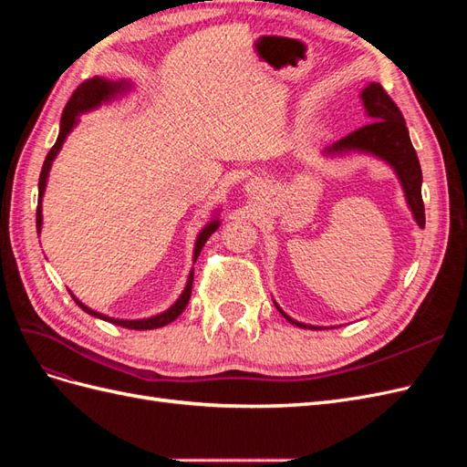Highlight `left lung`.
I'll return each instance as SVG.
<instances>
[{"label":"left lung","mask_w":467,"mask_h":467,"mask_svg":"<svg viewBox=\"0 0 467 467\" xmlns=\"http://www.w3.org/2000/svg\"><path fill=\"white\" fill-rule=\"evenodd\" d=\"M360 97L370 122L362 126V129L347 134L345 138L337 140L333 146L325 148L323 153L337 155V153H347V151H362V153H372L376 158L389 163L401 182L407 204L413 212L415 222L420 225V228H425V204H422V196H420L422 173H420L417 151L411 144V138H409V130L405 126L401 110L391 101V97L386 93L384 88L379 86V83H374V81L368 83V86L362 89ZM278 312L290 323L298 325L302 329H319L316 325L294 321L290 316L282 312L280 307Z\"/></svg>","instance_id":"8db88e82"}]
</instances>
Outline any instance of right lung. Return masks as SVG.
<instances>
[{
    "label": "right lung",
    "instance_id": "add662e5",
    "mask_svg": "<svg viewBox=\"0 0 467 467\" xmlns=\"http://www.w3.org/2000/svg\"><path fill=\"white\" fill-rule=\"evenodd\" d=\"M126 89H130V83L129 81H109L105 78H91L88 81H83L81 86L72 93V97H69V101L66 103L64 107V112H62V120H60V132H58V140H56V144L52 146V150L48 151L45 163H42V171H40V179H38V206H36V232L40 234V228H42V208H40V202H42V194H45V189H47V179H48V171L52 167V161L56 155H58L62 144L66 136L72 132L74 126L78 124V117L83 115V112H88L91 109H97L101 103H107L110 101L112 97H117L119 93H124ZM220 222L218 220H212L206 228H202V232L199 234V237H196V244H194V255H192V261L199 259L201 251L206 244V239L214 234L218 230ZM192 276H194V271H191L189 275V280H187V286L185 290H182V294L179 296V300L165 309L163 314L160 316H153V317H148V319H115V317H109V316H103V314H97L93 312L91 307L83 306L76 296L72 294L74 302L83 309V312H88L89 316H95L99 319L103 321H109V323H115V325H120V327H126V329H136V331H144V329H158V327H163V325L175 321L181 314L182 309L187 307L189 304V298H191V290H192Z\"/></svg>",
    "mask_w": 467,
    "mask_h": 467
}]
</instances>
